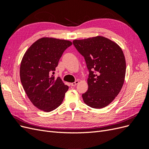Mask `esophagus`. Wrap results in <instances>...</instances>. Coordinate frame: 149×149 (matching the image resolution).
<instances>
[{
	"label": "esophagus",
	"instance_id": "1",
	"mask_svg": "<svg viewBox=\"0 0 149 149\" xmlns=\"http://www.w3.org/2000/svg\"><path fill=\"white\" fill-rule=\"evenodd\" d=\"M78 83H79V81H76L75 82L71 83V85L72 86H76V84H78Z\"/></svg>",
	"mask_w": 149,
	"mask_h": 149
}]
</instances>
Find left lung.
<instances>
[{"instance_id": "1", "label": "left lung", "mask_w": 149, "mask_h": 149, "mask_svg": "<svg viewBox=\"0 0 149 149\" xmlns=\"http://www.w3.org/2000/svg\"><path fill=\"white\" fill-rule=\"evenodd\" d=\"M73 43L84 57L89 72L88 89L82 94L84 103L95 109L108 106L124 83L126 63L121 48L102 36L74 40Z\"/></svg>"}]
</instances>
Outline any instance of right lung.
<instances>
[{"mask_svg": "<svg viewBox=\"0 0 149 149\" xmlns=\"http://www.w3.org/2000/svg\"><path fill=\"white\" fill-rule=\"evenodd\" d=\"M71 45L69 40L42 37L31 45L22 58V84L30 101L40 110L50 112L63 101L69 88L51 73L56 70L63 53Z\"/></svg>", "mask_w": 149, "mask_h": 149, "instance_id": "1", "label": "right lung"}]
</instances>
